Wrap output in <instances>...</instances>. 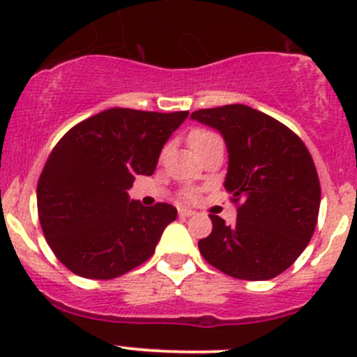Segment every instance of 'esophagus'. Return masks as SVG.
Listing matches in <instances>:
<instances>
[{
  "mask_svg": "<svg viewBox=\"0 0 357 357\" xmlns=\"http://www.w3.org/2000/svg\"><path fill=\"white\" fill-rule=\"evenodd\" d=\"M193 214H195V211H192V208H185V207L179 208V215H181V218H190V215Z\"/></svg>",
  "mask_w": 357,
  "mask_h": 357,
  "instance_id": "34e87169",
  "label": "esophagus"
}]
</instances>
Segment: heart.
Segmentation results:
<instances>
[{
  "label": "heart",
  "instance_id": "obj_1",
  "mask_svg": "<svg viewBox=\"0 0 357 357\" xmlns=\"http://www.w3.org/2000/svg\"><path fill=\"white\" fill-rule=\"evenodd\" d=\"M215 138H218V136H215L214 132L205 131V129H195V131H192L188 135V143H190V146H192L193 152L197 153L202 146H205L208 142H212V139H215ZM183 197L188 200H192L193 197H195V192H193V190H185V192H183Z\"/></svg>",
  "mask_w": 357,
  "mask_h": 357
}]
</instances>
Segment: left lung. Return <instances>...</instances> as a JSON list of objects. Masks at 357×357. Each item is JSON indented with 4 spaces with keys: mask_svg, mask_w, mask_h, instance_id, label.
<instances>
[{
    "mask_svg": "<svg viewBox=\"0 0 357 357\" xmlns=\"http://www.w3.org/2000/svg\"><path fill=\"white\" fill-rule=\"evenodd\" d=\"M192 119L221 132L225 188L233 202L243 200L233 225L208 215L212 231L199 242L200 254L233 278H275L304 252L318 222L321 188L307 146L285 124L240 103L197 110Z\"/></svg>",
    "mask_w": 357,
    "mask_h": 357,
    "instance_id": "obj_1",
    "label": "left lung"
}]
</instances>
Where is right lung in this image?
I'll return each mask as SVG.
<instances>
[{"label": "right lung", "instance_id": "obj_1", "mask_svg": "<svg viewBox=\"0 0 357 357\" xmlns=\"http://www.w3.org/2000/svg\"><path fill=\"white\" fill-rule=\"evenodd\" d=\"M188 112L109 109L67 131L38 181L43 233L75 275L112 280L152 257L176 207H145L128 190L152 176L158 155Z\"/></svg>", "mask_w": 357, "mask_h": 357}]
</instances>
